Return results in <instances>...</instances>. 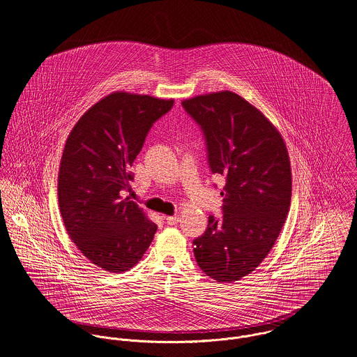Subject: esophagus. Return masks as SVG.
I'll use <instances>...</instances> for the list:
<instances>
[{
  "label": "esophagus",
  "instance_id": "obj_1",
  "mask_svg": "<svg viewBox=\"0 0 357 357\" xmlns=\"http://www.w3.org/2000/svg\"><path fill=\"white\" fill-rule=\"evenodd\" d=\"M166 222L169 225H176V224L180 222V217L178 215H169V217H166Z\"/></svg>",
  "mask_w": 357,
  "mask_h": 357
}]
</instances>
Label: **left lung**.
<instances>
[{
  "mask_svg": "<svg viewBox=\"0 0 357 357\" xmlns=\"http://www.w3.org/2000/svg\"><path fill=\"white\" fill-rule=\"evenodd\" d=\"M181 104L204 132L211 173L225 177L222 217L208 215L194 255L211 279L236 282L268 255L286 221L291 202L287 149L264 114L234 92Z\"/></svg>",
  "mask_w": 357,
  "mask_h": 357,
  "instance_id": "1",
  "label": "left lung"
}]
</instances>
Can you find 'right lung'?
Here are the masks:
<instances>
[{
	"label": "right lung",
	"instance_id": "add662e5",
	"mask_svg": "<svg viewBox=\"0 0 357 357\" xmlns=\"http://www.w3.org/2000/svg\"><path fill=\"white\" fill-rule=\"evenodd\" d=\"M173 102L114 92L68 135L57 181L60 213L75 246L104 271L130 269L153 242L156 224L122 192L130 190V166L151 126Z\"/></svg>",
	"mask_w": 357,
	"mask_h": 357
}]
</instances>
